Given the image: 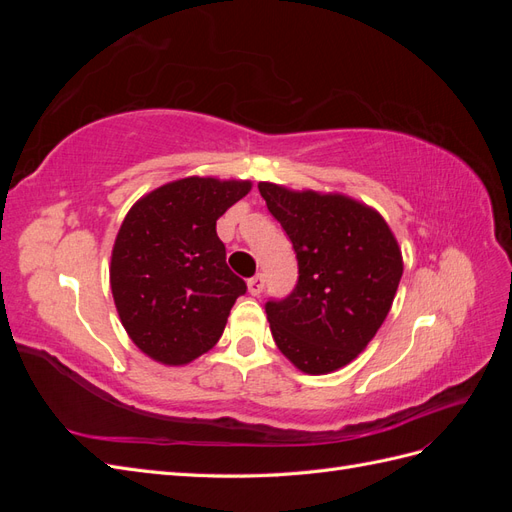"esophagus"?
<instances>
[{
  "mask_svg": "<svg viewBox=\"0 0 512 512\" xmlns=\"http://www.w3.org/2000/svg\"><path fill=\"white\" fill-rule=\"evenodd\" d=\"M262 288H265V277H262L260 273L247 280V290H250V294H254V297H258V294L262 292Z\"/></svg>",
  "mask_w": 512,
  "mask_h": 512,
  "instance_id": "obj_1",
  "label": "esophagus"
}]
</instances>
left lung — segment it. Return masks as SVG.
<instances>
[{
    "label": "left lung",
    "mask_w": 512,
    "mask_h": 512,
    "mask_svg": "<svg viewBox=\"0 0 512 512\" xmlns=\"http://www.w3.org/2000/svg\"><path fill=\"white\" fill-rule=\"evenodd\" d=\"M260 196L299 260V282L267 303L277 348L303 374L352 363L389 316L404 273L399 243L382 215L337 192L260 181Z\"/></svg>",
    "instance_id": "1"
}]
</instances>
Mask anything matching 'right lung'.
I'll use <instances>...</instances> for the list:
<instances>
[{"label": "right lung", "mask_w": 512, "mask_h": 512, "mask_svg": "<svg viewBox=\"0 0 512 512\" xmlns=\"http://www.w3.org/2000/svg\"><path fill=\"white\" fill-rule=\"evenodd\" d=\"M252 181L183 177L130 207L111 254V290L136 348L168 367L188 365L224 333L230 307L247 290L226 265L215 222Z\"/></svg>", "instance_id": "obj_1"}]
</instances>
